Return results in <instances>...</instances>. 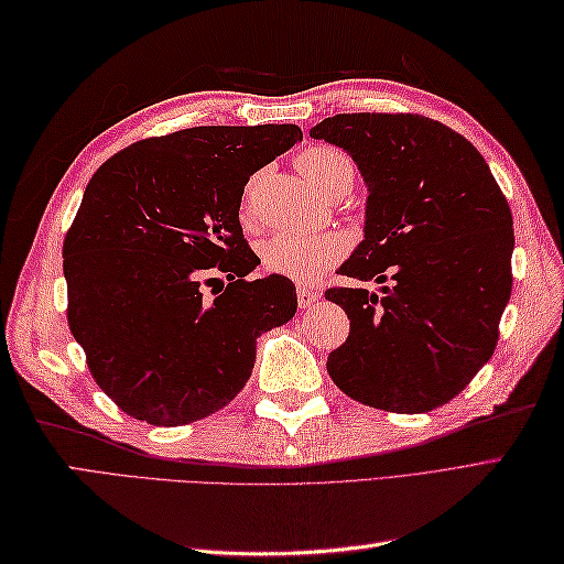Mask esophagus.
<instances>
[{
    "instance_id": "34e87169",
    "label": "esophagus",
    "mask_w": 564,
    "mask_h": 564,
    "mask_svg": "<svg viewBox=\"0 0 564 564\" xmlns=\"http://www.w3.org/2000/svg\"><path fill=\"white\" fill-rule=\"evenodd\" d=\"M319 295L322 293L317 289H313V285H307V283L297 285V305H301L303 310L310 307V305H315L319 301Z\"/></svg>"
}]
</instances>
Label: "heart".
<instances>
[{"instance_id":"obj_1","label":"heart","mask_w":564,"mask_h":564,"mask_svg":"<svg viewBox=\"0 0 564 564\" xmlns=\"http://www.w3.org/2000/svg\"><path fill=\"white\" fill-rule=\"evenodd\" d=\"M297 172L305 182L322 194L346 188L356 182L354 162L334 148H310L297 154ZM349 239L339 232H275L261 247L263 267L271 273L289 275L295 281H313L339 261Z\"/></svg>"}]
</instances>
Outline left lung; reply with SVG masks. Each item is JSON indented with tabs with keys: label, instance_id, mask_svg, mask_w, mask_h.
I'll list each match as a JSON object with an SVG mask.
<instances>
[{
	"label": "left lung",
	"instance_id": "1",
	"mask_svg": "<svg viewBox=\"0 0 564 564\" xmlns=\"http://www.w3.org/2000/svg\"><path fill=\"white\" fill-rule=\"evenodd\" d=\"M368 186L364 239L329 289L351 332L327 370L351 400L419 414L453 400L495 354L511 295L509 203L470 140L416 113H339L310 128Z\"/></svg>",
	"mask_w": 564,
	"mask_h": 564
}]
</instances>
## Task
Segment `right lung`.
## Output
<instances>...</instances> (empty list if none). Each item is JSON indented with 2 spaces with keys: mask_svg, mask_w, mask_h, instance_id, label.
<instances>
[{
  "mask_svg": "<svg viewBox=\"0 0 564 564\" xmlns=\"http://www.w3.org/2000/svg\"><path fill=\"white\" fill-rule=\"evenodd\" d=\"M301 140L289 123L186 128L91 176L63 245L67 322L126 414L178 426L223 410L251 376L257 339L295 315L285 275L247 281L259 257L239 203L249 176Z\"/></svg>",
  "mask_w": 564,
  "mask_h": 564,
  "instance_id": "right-lung-1",
  "label": "right lung"
}]
</instances>
